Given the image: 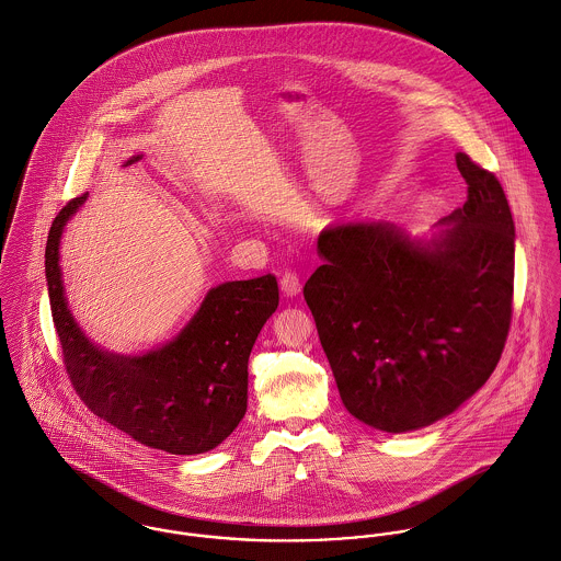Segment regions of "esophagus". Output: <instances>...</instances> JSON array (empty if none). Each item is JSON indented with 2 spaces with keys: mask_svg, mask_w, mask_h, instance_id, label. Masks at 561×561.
<instances>
[{
  "mask_svg": "<svg viewBox=\"0 0 561 561\" xmlns=\"http://www.w3.org/2000/svg\"><path fill=\"white\" fill-rule=\"evenodd\" d=\"M279 288H282V293H284L286 297L299 295V293H301V279H299V275H297L295 271H286V273L282 275V279H279Z\"/></svg>",
  "mask_w": 561,
  "mask_h": 561,
  "instance_id": "obj_1",
  "label": "esophagus"
}]
</instances>
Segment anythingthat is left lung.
Wrapping results in <instances>:
<instances>
[{
    "label": "left lung",
    "mask_w": 561,
    "mask_h": 561,
    "mask_svg": "<svg viewBox=\"0 0 561 561\" xmlns=\"http://www.w3.org/2000/svg\"><path fill=\"white\" fill-rule=\"evenodd\" d=\"M461 208L430 242L359 219L319 236L304 286L344 408L403 434L457 410L494 373L512 323L514 221L494 173L455 156Z\"/></svg>",
    "instance_id": "8db88e82"
}]
</instances>
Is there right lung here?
<instances>
[{"mask_svg":"<svg viewBox=\"0 0 561 561\" xmlns=\"http://www.w3.org/2000/svg\"><path fill=\"white\" fill-rule=\"evenodd\" d=\"M84 202L80 195L58 213L45 249L51 319L73 390L140 445L173 455L219 447L247 412L249 353L279 304L275 275L213 288L180 336L147 355L102 351L73 321L58 266L62 229Z\"/></svg>","mask_w":561,"mask_h":561,"instance_id":"add662e5","label":"right lung"}]
</instances>
